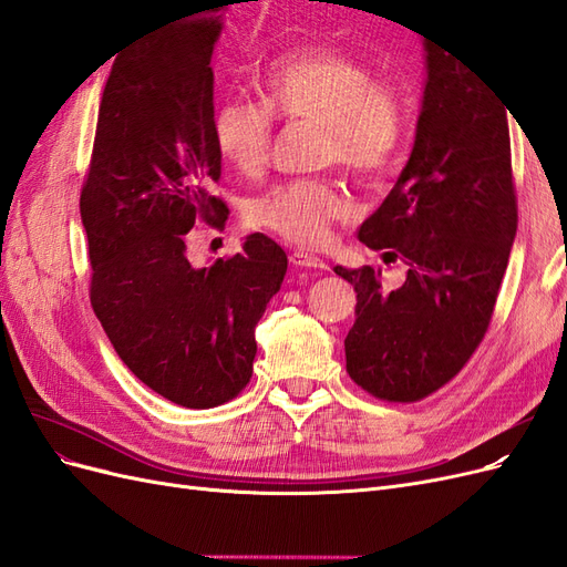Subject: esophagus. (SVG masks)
Masks as SVG:
<instances>
[{
  "label": "esophagus",
  "mask_w": 567,
  "mask_h": 567,
  "mask_svg": "<svg viewBox=\"0 0 567 567\" xmlns=\"http://www.w3.org/2000/svg\"><path fill=\"white\" fill-rule=\"evenodd\" d=\"M290 262H293L300 269H329L326 260H321V257L307 252V250H293V252H290Z\"/></svg>",
  "instance_id": "1"
}]
</instances>
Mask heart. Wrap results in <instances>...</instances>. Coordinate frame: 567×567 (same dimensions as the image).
I'll list each match as a JSON object with an SVG mask.
<instances>
[{"mask_svg": "<svg viewBox=\"0 0 567 567\" xmlns=\"http://www.w3.org/2000/svg\"><path fill=\"white\" fill-rule=\"evenodd\" d=\"M260 99H229L213 113L219 158L238 175H260L271 148V113L319 123V161L342 163L364 179L381 177L409 134V104L390 80L342 51H293L267 65ZM354 215V200L338 179L281 182L248 205V221L298 246L329 241L336 221Z\"/></svg>", "mask_w": 567, "mask_h": 567, "instance_id": "1", "label": "heart"}]
</instances>
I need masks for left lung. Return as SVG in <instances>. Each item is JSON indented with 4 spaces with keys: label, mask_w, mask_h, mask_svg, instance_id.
<instances>
[{
    "label": "left lung",
    "mask_w": 567,
    "mask_h": 567,
    "mask_svg": "<svg viewBox=\"0 0 567 567\" xmlns=\"http://www.w3.org/2000/svg\"><path fill=\"white\" fill-rule=\"evenodd\" d=\"M421 35V32H419ZM416 140L381 208L357 236L409 265L398 290L381 269H348L350 379L373 398L416 402L463 369L483 340L518 229L506 109L477 73L423 32Z\"/></svg>",
    "instance_id": "1"
}]
</instances>
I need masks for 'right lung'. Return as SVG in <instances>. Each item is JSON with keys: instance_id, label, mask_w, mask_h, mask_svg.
Wrapping results in <instances>:
<instances>
[{"instance_id": "right-lung-1", "label": "right lung", "mask_w": 567, "mask_h": 567, "mask_svg": "<svg viewBox=\"0 0 567 567\" xmlns=\"http://www.w3.org/2000/svg\"><path fill=\"white\" fill-rule=\"evenodd\" d=\"M229 4L208 0L115 59L80 198L92 307L111 346L144 385L186 409L246 388L255 326L288 269L265 234L200 269L186 257L198 217L221 225L229 215L210 196L221 173L210 61Z\"/></svg>"}]
</instances>
